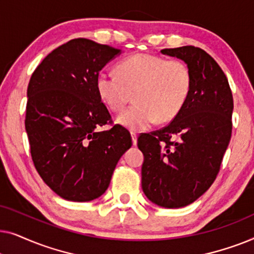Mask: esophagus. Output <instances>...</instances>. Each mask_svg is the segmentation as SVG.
<instances>
[{
	"mask_svg": "<svg viewBox=\"0 0 254 254\" xmlns=\"http://www.w3.org/2000/svg\"><path fill=\"white\" fill-rule=\"evenodd\" d=\"M131 138H133V144L137 143V133L136 131H131Z\"/></svg>",
	"mask_w": 254,
	"mask_h": 254,
	"instance_id": "esophagus-1",
	"label": "esophagus"
}]
</instances>
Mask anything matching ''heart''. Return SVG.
I'll list each match as a JSON object with an SVG mask.
<instances>
[{
  "label": "heart",
  "mask_w": 254,
  "mask_h": 254,
  "mask_svg": "<svg viewBox=\"0 0 254 254\" xmlns=\"http://www.w3.org/2000/svg\"><path fill=\"white\" fill-rule=\"evenodd\" d=\"M96 88L100 99L114 112L123 111L134 92L135 103L118 117V123L142 130L157 119L168 123L178 116L192 90V71L182 60L138 53L121 60L117 74L100 71Z\"/></svg>",
  "instance_id": "1"
}]
</instances>
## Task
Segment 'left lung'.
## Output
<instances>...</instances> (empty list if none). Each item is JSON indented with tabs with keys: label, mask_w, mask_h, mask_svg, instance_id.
I'll return each instance as SVG.
<instances>
[{
	"label": "left lung",
	"mask_w": 254,
	"mask_h": 254,
	"mask_svg": "<svg viewBox=\"0 0 254 254\" xmlns=\"http://www.w3.org/2000/svg\"><path fill=\"white\" fill-rule=\"evenodd\" d=\"M161 52L186 62L192 90L168 126L138 136L142 190L158 206L180 208L202 195L220 172L231 138L234 99L227 76L207 52L194 46Z\"/></svg>",
	"instance_id": "left-lung-1"
}]
</instances>
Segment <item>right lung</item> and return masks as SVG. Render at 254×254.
<instances>
[{"label":"right lung","instance_id":"obj_1","mask_svg":"<svg viewBox=\"0 0 254 254\" xmlns=\"http://www.w3.org/2000/svg\"><path fill=\"white\" fill-rule=\"evenodd\" d=\"M120 50L85 38L51 52L27 86L25 129L39 176L59 196L91 201L110 185L117 163L133 144L114 125L100 99L96 78ZM111 124L109 131L98 128Z\"/></svg>","mask_w":254,"mask_h":254}]
</instances>
